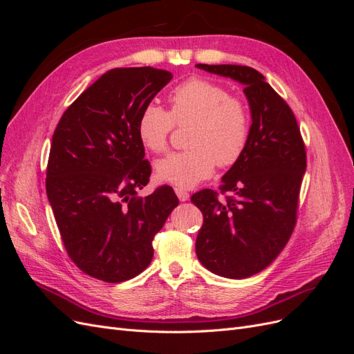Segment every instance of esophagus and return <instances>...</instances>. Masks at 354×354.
Wrapping results in <instances>:
<instances>
[{
	"label": "esophagus",
	"mask_w": 354,
	"mask_h": 354,
	"mask_svg": "<svg viewBox=\"0 0 354 354\" xmlns=\"http://www.w3.org/2000/svg\"><path fill=\"white\" fill-rule=\"evenodd\" d=\"M176 195L178 196V199H180L181 202H185V201L189 199V194H187L186 190L181 189V187H176Z\"/></svg>",
	"instance_id": "1"
}]
</instances>
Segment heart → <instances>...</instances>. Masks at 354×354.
<instances>
[{"instance_id": "heart-1", "label": "heart", "mask_w": 354, "mask_h": 354, "mask_svg": "<svg viewBox=\"0 0 354 354\" xmlns=\"http://www.w3.org/2000/svg\"><path fill=\"white\" fill-rule=\"evenodd\" d=\"M169 104V112L147 104L137 121L138 140L153 153L167 151L174 122L194 124L189 151L156 162L159 180L181 189L194 187L208 178L216 165L229 168L242 158L251 134V111L243 99L230 95L221 84L192 78L173 90Z\"/></svg>"}]
</instances>
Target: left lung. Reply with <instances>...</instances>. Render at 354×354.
<instances>
[{"label": "left lung", "mask_w": 354, "mask_h": 354, "mask_svg": "<svg viewBox=\"0 0 354 354\" xmlns=\"http://www.w3.org/2000/svg\"><path fill=\"white\" fill-rule=\"evenodd\" d=\"M243 85L251 134L242 158L221 178L218 194L190 198L202 211L196 255L203 267L229 279L260 273L285 248L297 221L306 147L294 112L263 75L241 65H196Z\"/></svg>", "instance_id": "1"}]
</instances>
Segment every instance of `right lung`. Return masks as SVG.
Segmentation results:
<instances>
[{
	"label": "right lung",
	"mask_w": 354,
	"mask_h": 354,
	"mask_svg": "<svg viewBox=\"0 0 354 354\" xmlns=\"http://www.w3.org/2000/svg\"><path fill=\"white\" fill-rule=\"evenodd\" d=\"M171 78L151 66L108 71L69 106L53 134L50 205L71 260L99 281L140 274L152 261L155 234L178 205L169 186L137 195L152 171L137 136L138 116Z\"/></svg>",
	"instance_id": "right-lung-1"
}]
</instances>
